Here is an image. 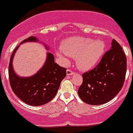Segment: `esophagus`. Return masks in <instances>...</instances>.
Returning <instances> with one entry per match:
<instances>
[{
	"instance_id": "34e87169",
	"label": "esophagus",
	"mask_w": 133,
	"mask_h": 133,
	"mask_svg": "<svg viewBox=\"0 0 133 133\" xmlns=\"http://www.w3.org/2000/svg\"><path fill=\"white\" fill-rule=\"evenodd\" d=\"M66 73H67V75H73V72L72 71V70H70L68 69L66 70Z\"/></svg>"
}]
</instances>
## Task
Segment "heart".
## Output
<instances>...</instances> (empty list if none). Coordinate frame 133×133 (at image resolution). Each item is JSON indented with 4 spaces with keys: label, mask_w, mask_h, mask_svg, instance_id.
<instances>
[{
    "label": "heart",
    "mask_w": 133,
    "mask_h": 133,
    "mask_svg": "<svg viewBox=\"0 0 133 133\" xmlns=\"http://www.w3.org/2000/svg\"><path fill=\"white\" fill-rule=\"evenodd\" d=\"M63 51H57L56 55L63 63H68V56L76 59L77 66L82 70H88L102 58L105 50L104 42L84 37H72L63 44Z\"/></svg>",
    "instance_id": "heart-1"
}]
</instances>
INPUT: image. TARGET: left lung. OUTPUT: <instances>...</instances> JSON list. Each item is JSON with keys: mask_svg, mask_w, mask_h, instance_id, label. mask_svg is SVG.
<instances>
[{"mask_svg": "<svg viewBox=\"0 0 133 133\" xmlns=\"http://www.w3.org/2000/svg\"><path fill=\"white\" fill-rule=\"evenodd\" d=\"M127 59L120 44L113 39L96 68L82 74L83 82L78 89L79 98L86 104L101 105L118 94L123 86Z\"/></svg>", "mask_w": 133, "mask_h": 133, "instance_id": "1", "label": "left lung"}]
</instances>
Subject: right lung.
I'll list each match as a JSON object with an SVG mask.
<instances>
[{"instance_id":"right-lung-1","label":"right lung","mask_w":133,"mask_h":133,"mask_svg":"<svg viewBox=\"0 0 133 133\" xmlns=\"http://www.w3.org/2000/svg\"><path fill=\"white\" fill-rule=\"evenodd\" d=\"M36 42L38 39L36 36H30L20 44ZM19 45L12 52L9 64V79L12 89L19 99L30 106L47 104L56 95L61 82L66 76V68L55 63L54 55L47 52L45 63L36 74L30 77L19 76L14 71L12 61ZM46 48L49 50L47 46Z\"/></svg>"}]
</instances>
